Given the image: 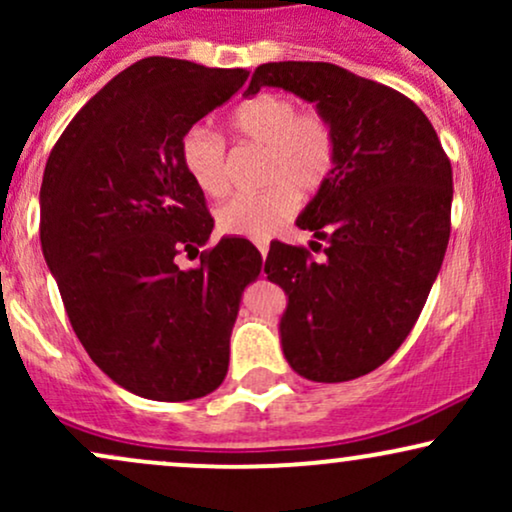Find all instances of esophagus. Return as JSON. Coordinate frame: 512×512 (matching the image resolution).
Returning a JSON list of instances; mask_svg holds the SVG:
<instances>
[{
  "mask_svg": "<svg viewBox=\"0 0 512 512\" xmlns=\"http://www.w3.org/2000/svg\"><path fill=\"white\" fill-rule=\"evenodd\" d=\"M255 248L260 250V255H262V260H264V257H267V252H269V240L267 238H257L255 240Z\"/></svg>",
  "mask_w": 512,
  "mask_h": 512,
  "instance_id": "34e87169",
  "label": "esophagus"
}]
</instances>
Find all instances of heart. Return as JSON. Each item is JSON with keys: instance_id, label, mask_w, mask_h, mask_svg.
Instances as JSON below:
<instances>
[{"instance_id": "b5f03b06", "label": "heart", "mask_w": 512, "mask_h": 512, "mask_svg": "<svg viewBox=\"0 0 512 512\" xmlns=\"http://www.w3.org/2000/svg\"><path fill=\"white\" fill-rule=\"evenodd\" d=\"M238 142L262 146L264 190L236 195L216 211V226L228 236L260 238L289 221L298 197L317 195L337 168V134L320 113H298L296 101L281 93H255L226 117ZM180 166L207 197L228 187L226 146L216 134L192 127L180 139Z\"/></svg>"}]
</instances>
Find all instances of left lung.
Wrapping results in <instances>:
<instances>
[{
    "label": "left lung",
    "instance_id": "left-lung-1",
    "mask_svg": "<svg viewBox=\"0 0 512 512\" xmlns=\"http://www.w3.org/2000/svg\"><path fill=\"white\" fill-rule=\"evenodd\" d=\"M284 88L337 134V168L296 226L313 252L274 240L264 274L286 293L281 349L303 378H361L419 320L450 238L452 168L428 117L395 88L330 62H269L248 96Z\"/></svg>",
    "mask_w": 512,
    "mask_h": 512
}]
</instances>
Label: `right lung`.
Segmentation results:
<instances>
[{
	"label": "right lung",
	"mask_w": 512,
	"mask_h": 512,
	"mask_svg": "<svg viewBox=\"0 0 512 512\" xmlns=\"http://www.w3.org/2000/svg\"><path fill=\"white\" fill-rule=\"evenodd\" d=\"M245 69L146 57L64 129L40 187V245L76 337L113 383L187 402L223 383L240 293L262 255L207 245L214 219L180 166V139L243 88ZM200 255L182 270L177 255Z\"/></svg>",
	"instance_id": "right-lung-1"
}]
</instances>
